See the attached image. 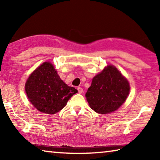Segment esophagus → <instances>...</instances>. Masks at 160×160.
<instances>
[{"instance_id":"esophagus-1","label":"esophagus","mask_w":160,"mask_h":160,"mask_svg":"<svg viewBox=\"0 0 160 160\" xmlns=\"http://www.w3.org/2000/svg\"><path fill=\"white\" fill-rule=\"evenodd\" d=\"M78 92H79L80 94H81L83 92V90H82V88H80V87H78Z\"/></svg>"}]
</instances>
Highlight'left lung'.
<instances>
[{"instance_id":"left-lung-1","label":"left lung","mask_w":160,"mask_h":160,"mask_svg":"<svg viewBox=\"0 0 160 160\" xmlns=\"http://www.w3.org/2000/svg\"><path fill=\"white\" fill-rule=\"evenodd\" d=\"M130 92L128 80L112 65H109L93 78L85 94L94 112L106 114L115 112L127 99Z\"/></svg>"}]
</instances>
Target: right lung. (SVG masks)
Returning <instances> with one entry per match:
<instances>
[{
	"label": "right lung",
	"instance_id": "1",
	"mask_svg": "<svg viewBox=\"0 0 160 160\" xmlns=\"http://www.w3.org/2000/svg\"><path fill=\"white\" fill-rule=\"evenodd\" d=\"M29 102L37 110L55 114L66 106L68 99L78 92L62 80L50 62H44L34 70L25 83Z\"/></svg>",
	"mask_w": 160,
	"mask_h": 160
}]
</instances>
